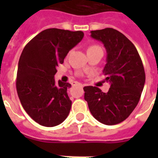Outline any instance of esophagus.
<instances>
[{"instance_id":"esophagus-1","label":"esophagus","mask_w":158,"mask_h":158,"mask_svg":"<svg viewBox=\"0 0 158 158\" xmlns=\"http://www.w3.org/2000/svg\"><path fill=\"white\" fill-rule=\"evenodd\" d=\"M73 85H74V84H73ZM79 85L80 87H81V88H83V84H79Z\"/></svg>"}]
</instances>
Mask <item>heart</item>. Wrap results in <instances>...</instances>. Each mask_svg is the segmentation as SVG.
<instances>
[{
	"label": "heart",
	"instance_id": "1",
	"mask_svg": "<svg viewBox=\"0 0 158 158\" xmlns=\"http://www.w3.org/2000/svg\"><path fill=\"white\" fill-rule=\"evenodd\" d=\"M89 49H101V48L98 47V46H92V47L89 48Z\"/></svg>",
	"mask_w": 158,
	"mask_h": 158
}]
</instances>
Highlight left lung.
Listing matches in <instances>:
<instances>
[{
  "instance_id": "8db88e82",
  "label": "left lung",
  "mask_w": 158,
  "mask_h": 158,
  "mask_svg": "<svg viewBox=\"0 0 158 158\" xmlns=\"http://www.w3.org/2000/svg\"><path fill=\"white\" fill-rule=\"evenodd\" d=\"M91 37L103 43L106 50L102 73L110 87L107 93L84 87V99L99 122L116 125L129 117L139 102L145 83L143 64L135 45L119 31L111 28L91 31Z\"/></svg>"
}]
</instances>
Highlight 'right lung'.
<instances>
[{
  "label": "right lung",
  "instance_id": "1",
  "mask_svg": "<svg viewBox=\"0 0 158 158\" xmlns=\"http://www.w3.org/2000/svg\"><path fill=\"white\" fill-rule=\"evenodd\" d=\"M82 31L48 28L24 47L19 60L16 89L23 109L34 121L46 127L60 125L71 108L69 83L56 84L58 64L84 38Z\"/></svg>",
  "mask_w": 158,
  "mask_h": 158
}]
</instances>
